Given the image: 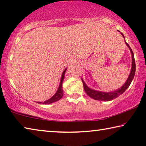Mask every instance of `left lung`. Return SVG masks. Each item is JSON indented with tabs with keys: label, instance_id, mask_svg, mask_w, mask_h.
Masks as SVG:
<instances>
[{
	"label": "left lung",
	"instance_id": "1",
	"mask_svg": "<svg viewBox=\"0 0 146 146\" xmlns=\"http://www.w3.org/2000/svg\"><path fill=\"white\" fill-rule=\"evenodd\" d=\"M120 33L122 35L123 37L125 38L123 35L122 33ZM125 44H126L127 46L130 49L131 53V56H132L131 70L129 75V76H128L126 82H125L124 84H123L122 87L120 88L119 89H118V90H117L113 91H110V92H104V91H100L92 90V89L89 88L88 86L86 84L85 82L84 81V80L82 78L84 89L86 93H87V95L89 96V97H90L91 98H93V99H95L96 100L110 101V100L115 99V98H117L118 97H119L120 95H122V94L124 92V91L126 90L128 88H129V86H130L131 83L133 78H134V76L135 74L136 66H135V58H134V55H133V52L132 49H131L130 46H129V44H128L127 43L125 42Z\"/></svg>",
	"mask_w": 146,
	"mask_h": 146
}]
</instances>
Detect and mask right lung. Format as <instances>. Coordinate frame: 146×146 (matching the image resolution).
Returning a JSON list of instances; mask_svg holds the SVG:
<instances>
[{"label":"right lung","instance_id":"add662e5","mask_svg":"<svg viewBox=\"0 0 146 146\" xmlns=\"http://www.w3.org/2000/svg\"><path fill=\"white\" fill-rule=\"evenodd\" d=\"M66 70H67V68H66L65 70H64L62 74L60 84H59L58 90L56 91L55 95H54L52 97H51L50 98H49V99L44 101V102H37V103L42 104H50L56 102V101L59 100L60 99H61L62 98L63 95H64V91L62 90V82L64 81V76H65V73H66Z\"/></svg>","mask_w":146,"mask_h":146}]
</instances>
